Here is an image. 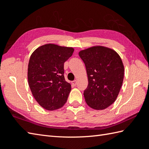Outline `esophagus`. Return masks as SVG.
Returning <instances> with one entry per match:
<instances>
[{"mask_svg": "<svg viewBox=\"0 0 149 149\" xmlns=\"http://www.w3.org/2000/svg\"><path fill=\"white\" fill-rule=\"evenodd\" d=\"M72 85H74V86H76L77 84V80L73 81L72 82Z\"/></svg>", "mask_w": 149, "mask_h": 149, "instance_id": "obj_1", "label": "esophagus"}]
</instances>
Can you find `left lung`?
<instances>
[{
    "label": "left lung",
    "mask_w": 149,
    "mask_h": 149,
    "mask_svg": "<svg viewBox=\"0 0 149 149\" xmlns=\"http://www.w3.org/2000/svg\"><path fill=\"white\" fill-rule=\"evenodd\" d=\"M88 75V85L84 91L86 102L91 108L104 109L115 102L121 88L124 68L115 50L93 47L79 53Z\"/></svg>",
    "instance_id": "left-lung-1"
}]
</instances>
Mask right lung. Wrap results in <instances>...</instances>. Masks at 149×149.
I'll return each instance as SVG.
<instances>
[{
    "label": "right lung",
    "instance_id": "obj_1",
    "mask_svg": "<svg viewBox=\"0 0 149 149\" xmlns=\"http://www.w3.org/2000/svg\"><path fill=\"white\" fill-rule=\"evenodd\" d=\"M74 49L47 44L38 47L31 56L28 65V82L34 97L47 110L63 106L68 99L71 85L64 77V63Z\"/></svg>",
    "mask_w": 149,
    "mask_h": 149
}]
</instances>
